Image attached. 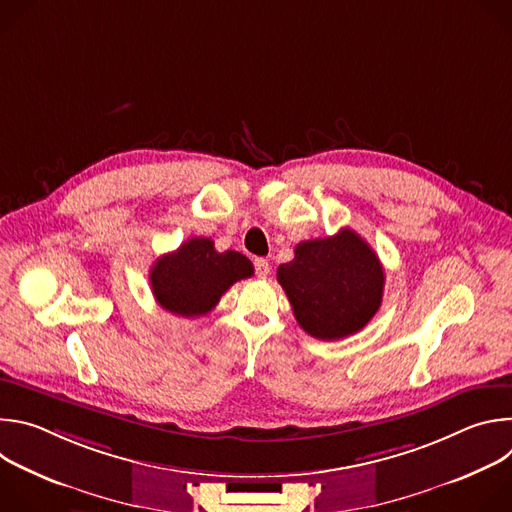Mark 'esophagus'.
<instances>
[{"label":"esophagus","instance_id":"obj_1","mask_svg":"<svg viewBox=\"0 0 512 512\" xmlns=\"http://www.w3.org/2000/svg\"><path fill=\"white\" fill-rule=\"evenodd\" d=\"M269 261L267 259H255V273H257V277H261V279H265L267 275H269Z\"/></svg>","mask_w":512,"mask_h":512}]
</instances>
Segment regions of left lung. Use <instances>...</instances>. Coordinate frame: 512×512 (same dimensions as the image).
<instances>
[{
    "label": "left lung",
    "mask_w": 512,
    "mask_h": 512,
    "mask_svg": "<svg viewBox=\"0 0 512 512\" xmlns=\"http://www.w3.org/2000/svg\"><path fill=\"white\" fill-rule=\"evenodd\" d=\"M277 281L298 324L314 338L340 340L367 326L383 302L385 271L352 229L304 241L277 267Z\"/></svg>",
    "instance_id": "obj_1"
}]
</instances>
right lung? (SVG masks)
Wrapping results in <instances>:
<instances>
[{"label": "right lung", "mask_w": 512, "mask_h": 512, "mask_svg": "<svg viewBox=\"0 0 512 512\" xmlns=\"http://www.w3.org/2000/svg\"><path fill=\"white\" fill-rule=\"evenodd\" d=\"M251 275L253 263L245 255L218 253L210 239L194 237L154 263L150 283L164 310L182 318H198L212 312L233 283Z\"/></svg>", "instance_id": "1"}]
</instances>
